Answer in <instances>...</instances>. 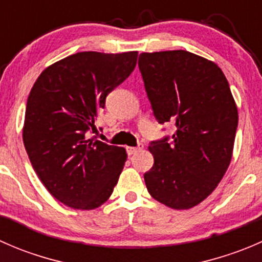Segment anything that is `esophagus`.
Here are the masks:
<instances>
[{
    "instance_id": "esophagus-1",
    "label": "esophagus",
    "mask_w": 262,
    "mask_h": 262,
    "mask_svg": "<svg viewBox=\"0 0 262 262\" xmlns=\"http://www.w3.org/2000/svg\"><path fill=\"white\" fill-rule=\"evenodd\" d=\"M142 148H143V144L139 143L137 147H126V152H128L129 156H132V155H134L136 152H138V150H141Z\"/></svg>"
}]
</instances>
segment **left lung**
Here are the masks:
<instances>
[{
  "mask_svg": "<svg viewBox=\"0 0 262 262\" xmlns=\"http://www.w3.org/2000/svg\"><path fill=\"white\" fill-rule=\"evenodd\" d=\"M158 123L176 133L150 142L155 163L144 173L153 199L172 209L200 204L231 163L238 112L221 68L186 50L142 53L138 60Z\"/></svg>",
  "mask_w": 262,
  "mask_h": 262,
  "instance_id": "1",
  "label": "left lung"
}]
</instances>
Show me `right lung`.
Returning a JSON list of instances; mask_svg holds the SVG:
<instances>
[{"label": "right lung", "mask_w": 262, "mask_h": 262, "mask_svg": "<svg viewBox=\"0 0 262 262\" xmlns=\"http://www.w3.org/2000/svg\"><path fill=\"white\" fill-rule=\"evenodd\" d=\"M138 52H80L40 73L26 102L23 141L47 190L70 208L104 204L119 180L126 152L89 138L107 94L133 72Z\"/></svg>", "instance_id": "add662e5"}]
</instances>
